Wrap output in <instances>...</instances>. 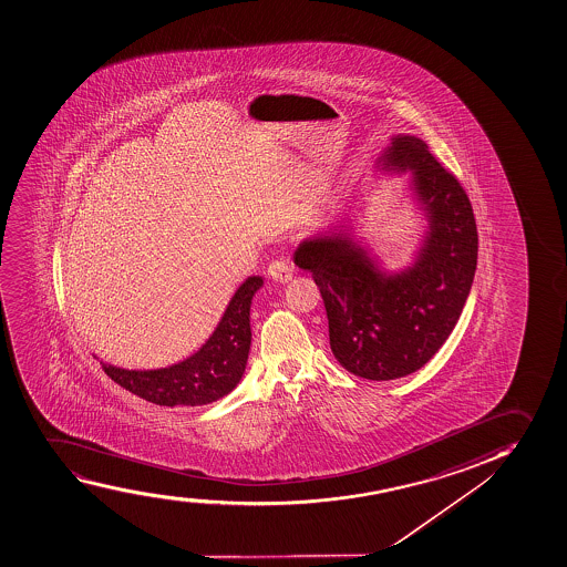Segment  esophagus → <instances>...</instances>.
<instances>
[{
	"label": "esophagus",
	"instance_id": "esophagus-1",
	"mask_svg": "<svg viewBox=\"0 0 567 567\" xmlns=\"http://www.w3.org/2000/svg\"><path fill=\"white\" fill-rule=\"evenodd\" d=\"M267 275L277 282H288L292 279V267L288 266V261L285 259H275L267 267Z\"/></svg>",
	"mask_w": 567,
	"mask_h": 567
}]
</instances>
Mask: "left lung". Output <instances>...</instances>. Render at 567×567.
Wrapping results in <instances>:
<instances>
[{"label": "left lung", "instance_id": "obj_1", "mask_svg": "<svg viewBox=\"0 0 567 567\" xmlns=\"http://www.w3.org/2000/svg\"><path fill=\"white\" fill-rule=\"evenodd\" d=\"M413 172L430 231L413 267L378 269L346 233L303 240L293 264L313 274L329 317L330 350L346 371L395 380L419 371L455 329L477 266V227L466 190L424 141L393 137L380 158Z\"/></svg>", "mask_w": 567, "mask_h": 567}]
</instances>
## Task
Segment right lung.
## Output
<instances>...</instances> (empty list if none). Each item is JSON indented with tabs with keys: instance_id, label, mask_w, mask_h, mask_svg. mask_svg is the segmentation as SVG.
<instances>
[{
	"instance_id": "add662e5",
	"label": "right lung",
	"mask_w": 567,
	"mask_h": 567,
	"mask_svg": "<svg viewBox=\"0 0 567 567\" xmlns=\"http://www.w3.org/2000/svg\"><path fill=\"white\" fill-rule=\"evenodd\" d=\"M261 285V277H248L233 296L208 342L182 363L156 371H127L101 363L103 371L127 392L156 405L198 406L224 398L245 374L252 342L250 303Z\"/></svg>"
}]
</instances>
